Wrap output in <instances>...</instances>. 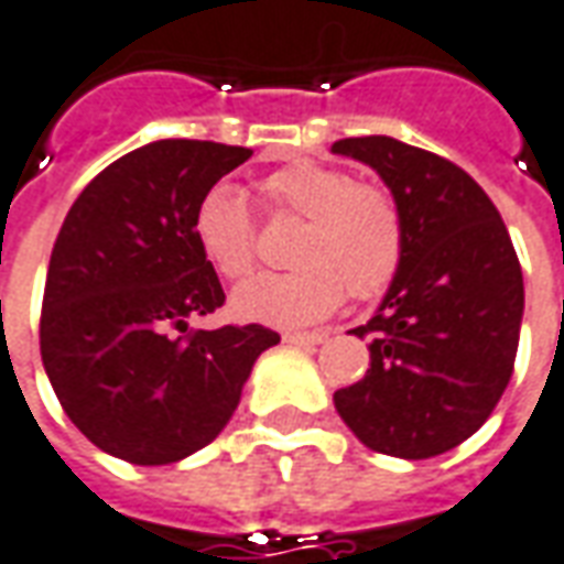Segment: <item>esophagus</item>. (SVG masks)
Masks as SVG:
<instances>
[{
	"label": "esophagus",
	"instance_id": "esophagus-1",
	"mask_svg": "<svg viewBox=\"0 0 564 564\" xmlns=\"http://www.w3.org/2000/svg\"><path fill=\"white\" fill-rule=\"evenodd\" d=\"M326 329H311V333H286L283 336V341H290V345H321V341H326Z\"/></svg>",
	"mask_w": 564,
	"mask_h": 564
}]
</instances>
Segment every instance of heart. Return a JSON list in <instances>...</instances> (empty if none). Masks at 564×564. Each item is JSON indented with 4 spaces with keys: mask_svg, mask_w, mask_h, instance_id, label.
I'll list each match as a JSON object with an SVG mask.
<instances>
[{
    "mask_svg": "<svg viewBox=\"0 0 564 564\" xmlns=\"http://www.w3.org/2000/svg\"><path fill=\"white\" fill-rule=\"evenodd\" d=\"M274 210L305 216L293 247V271H265L235 290L231 314L262 326H305L354 299L384 293L400 271L403 216L384 188L354 183L338 167L295 161L262 183ZM200 259L226 281H241L256 259L250 207L238 186L216 183L192 214Z\"/></svg>",
    "mask_w": 564,
    "mask_h": 564,
    "instance_id": "1",
    "label": "heart"
}]
</instances>
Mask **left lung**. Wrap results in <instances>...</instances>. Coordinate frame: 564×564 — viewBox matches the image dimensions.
<instances>
[{
  "label": "left lung",
  "mask_w": 564,
  "mask_h": 564,
  "mask_svg": "<svg viewBox=\"0 0 564 564\" xmlns=\"http://www.w3.org/2000/svg\"><path fill=\"white\" fill-rule=\"evenodd\" d=\"M336 155L372 167L405 231L403 262L376 314L366 376L333 393L354 436L421 460L474 436L513 376L522 269L498 207L458 164L393 137H348Z\"/></svg>",
  "instance_id": "left-lung-1"
}]
</instances>
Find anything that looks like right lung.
<instances>
[{"mask_svg":"<svg viewBox=\"0 0 564 564\" xmlns=\"http://www.w3.org/2000/svg\"><path fill=\"white\" fill-rule=\"evenodd\" d=\"M243 145L159 140L112 161L63 219L42 302V364L63 412L106 455L173 464L214 443L262 350L259 323L195 329L223 283L200 259L192 214L250 159Z\"/></svg>","mask_w":564,"mask_h":564,"instance_id":"right-lung-1","label":"right lung"}]
</instances>
